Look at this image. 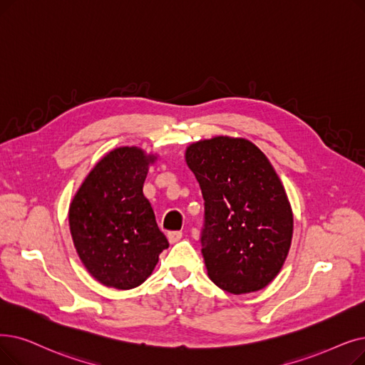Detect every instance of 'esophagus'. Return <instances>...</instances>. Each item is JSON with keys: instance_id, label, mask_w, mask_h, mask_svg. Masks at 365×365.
Masks as SVG:
<instances>
[{"instance_id": "esophagus-1", "label": "esophagus", "mask_w": 365, "mask_h": 365, "mask_svg": "<svg viewBox=\"0 0 365 365\" xmlns=\"http://www.w3.org/2000/svg\"><path fill=\"white\" fill-rule=\"evenodd\" d=\"M167 239H168V242H170L171 245L179 242V240L182 239V231H170V232L167 234Z\"/></svg>"}]
</instances>
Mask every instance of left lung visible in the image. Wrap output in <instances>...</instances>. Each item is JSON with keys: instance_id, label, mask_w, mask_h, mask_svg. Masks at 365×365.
Wrapping results in <instances>:
<instances>
[{"instance_id": "obj_1", "label": "left lung", "mask_w": 365, "mask_h": 365, "mask_svg": "<svg viewBox=\"0 0 365 365\" xmlns=\"http://www.w3.org/2000/svg\"><path fill=\"white\" fill-rule=\"evenodd\" d=\"M204 198L201 253L212 282L227 292H255L288 257L294 217L267 156L245 138L215 137L186 149Z\"/></svg>"}]
</instances>
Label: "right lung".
I'll list each match as a JSON object with an SVG mask.
<instances>
[{
    "mask_svg": "<svg viewBox=\"0 0 365 365\" xmlns=\"http://www.w3.org/2000/svg\"><path fill=\"white\" fill-rule=\"evenodd\" d=\"M153 161V155L138 148L115 149L88 174L70 205V231L78 258L106 287H138L168 247L143 195Z\"/></svg>",
    "mask_w": 365,
    "mask_h": 365,
    "instance_id": "right-lung-1",
    "label": "right lung"
}]
</instances>
